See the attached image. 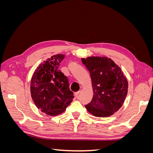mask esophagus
<instances>
[{
  "mask_svg": "<svg viewBox=\"0 0 153 153\" xmlns=\"http://www.w3.org/2000/svg\"><path fill=\"white\" fill-rule=\"evenodd\" d=\"M80 91H78V92H75V96L76 97H78V94H80Z\"/></svg>",
  "mask_w": 153,
  "mask_h": 153,
  "instance_id": "obj_1",
  "label": "esophagus"
}]
</instances>
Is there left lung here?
I'll return each instance as SVG.
<instances>
[{"instance_id":"left-lung-1","label":"left lung","mask_w":153,"mask_h":153,"mask_svg":"<svg viewBox=\"0 0 153 153\" xmlns=\"http://www.w3.org/2000/svg\"><path fill=\"white\" fill-rule=\"evenodd\" d=\"M90 73L93 97L85 105L96 117H106L121 107L128 93V81L121 68L110 59L89 57L82 59Z\"/></svg>"}]
</instances>
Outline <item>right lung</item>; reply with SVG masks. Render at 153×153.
I'll return each instance as SVG.
<instances>
[{
  "mask_svg": "<svg viewBox=\"0 0 153 153\" xmlns=\"http://www.w3.org/2000/svg\"><path fill=\"white\" fill-rule=\"evenodd\" d=\"M64 55H55L40 64L32 77L30 92L35 105L46 114L62 113L74 98L68 78L59 69Z\"/></svg>",
  "mask_w": 153,
  "mask_h": 153,
  "instance_id": "right-lung-1",
  "label": "right lung"
}]
</instances>
